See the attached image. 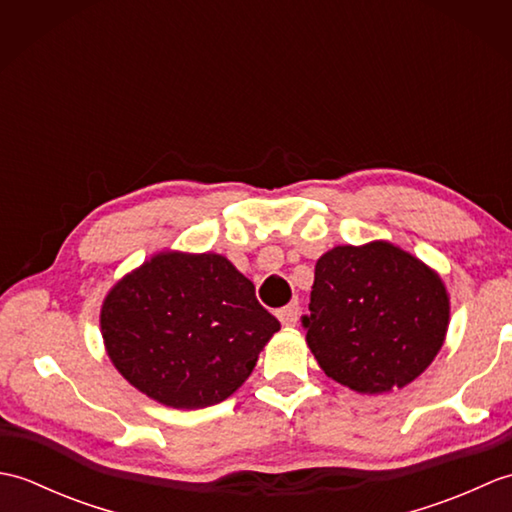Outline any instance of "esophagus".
I'll return each instance as SVG.
<instances>
[{
	"label": "esophagus",
	"mask_w": 512,
	"mask_h": 512,
	"mask_svg": "<svg viewBox=\"0 0 512 512\" xmlns=\"http://www.w3.org/2000/svg\"><path fill=\"white\" fill-rule=\"evenodd\" d=\"M277 319L284 325H295L299 319V303H290V306H286V308H279Z\"/></svg>",
	"instance_id": "34e87169"
}]
</instances>
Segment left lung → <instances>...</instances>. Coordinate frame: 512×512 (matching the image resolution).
<instances>
[{"instance_id": "obj_1", "label": "left lung", "mask_w": 512, "mask_h": 512, "mask_svg": "<svg viewBox=\"0 0 512 512\" xmlns=\"http://www.w3.org/2000/svg\"><path fill=\"white\" fill-rule=\"evenodd\" d=\"M310 350L336 383L361 394L405 387L429 367L449 325L440 277L387 242L336 246L314 268Z\"/></svg>"}]
</instances>
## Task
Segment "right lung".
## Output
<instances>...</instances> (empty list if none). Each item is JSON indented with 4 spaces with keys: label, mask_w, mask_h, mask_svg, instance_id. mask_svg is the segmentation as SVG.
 Returning <instances> with one entry per match:
<instances>
[{
    "label": "right lung",
    "mask_w": 512,
    "mask_h": 512,
    "mask_svg": "<svg viewBox=\"0 0 512 512\" xmlns=\"http://www.w3.org/2000/svg\"><path fill=\"white\" fill-rule=\"evenodd\" d=\"M279 328L255 286L213 253L156 255L118 281L101 310L107 354L118 372L176 409L231 396Z\"/></svg>",
    "instance_id": "1"
}]
</instances>
